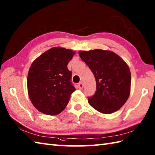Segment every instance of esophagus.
<instances>
[{
  "instance_id": "obj_1",
  "label": "esophagus",
  "mask_w": 155,
  "mask_h": 155,
  "mask_svg": "<svg viewBox=\"0 0 155 155\" xmlns=\"http://www.w3.org/2000/svg\"><path fill=\"white\" fill-rule=\"evenodd\" d=\"M78 88H79L80 89H82V88H83V83H82V82H80V83L78 84Z\"/></svg>"
}]
</instances>
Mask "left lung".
Masks as SVG:
<instances>
[{
	"label": "left lung",
	"instance_id": "obj_1",
	"mask_svg": "<svg viewBox=\"0 0 155 155\" xmlns=\"http://www.w3.org/2000/svg\"><path fill=\"white\" fill-rule=\"evenodd\" d=\"M78 54L96 80V92L93 96L88 97V103L104 114H110L120 109L130 92L131 75L127 64L110 51H81Z\"/></svg>",
	"mask_w": 155,
	"mask_h": 155
}]
</instances>
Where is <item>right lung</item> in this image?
<instances>
[{"label":"right lung","mask_w":155,"mask_h":155,"mask_svg":"<svg viewBox=\"0 0 155 155\" xmlns=\"http://www.w3.org/2000/svg\"><path fill=\"white\" fill-rule=\"evenodd\" d=\"M75 52L53 47L32 62L27 77L29 98L41 113L55 115L63 110L76 90L67 64Z\"/></svg>","instance_id":"obj_1"}]
</instances>
